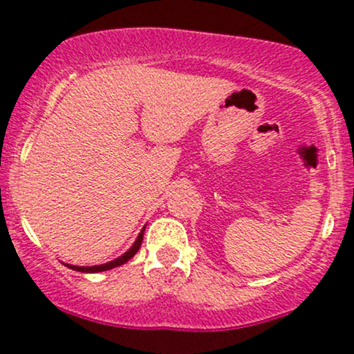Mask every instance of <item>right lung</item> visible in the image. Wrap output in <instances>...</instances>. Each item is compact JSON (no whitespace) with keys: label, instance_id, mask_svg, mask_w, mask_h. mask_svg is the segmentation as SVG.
Wrapping results in <instances>:
<instances>
[{"label":"right lung","instance_id":"obj_1","mask_svg":"<svg viewBox=\"0 0 354 354\" xmlns=\"http://www.w3.org/2000/svg\"><path fill=\"white\" fill-rule=\"evenodd\" d=\"M143 233H145V228L141 230L140 234H138L136 241L133 243V246L129 248L124 254H121L120 258L113 259V261L104 263V265H98V266H75V265H66V266L71 268V270H75V271H81V273H101V271H108V270H113V268H116V266L124 265V263L128 261V259H131L133 256L138 253V250H140L141 243H143Z\"/></svg>","mask_w":354,"mask_h":354}]
</instances>
